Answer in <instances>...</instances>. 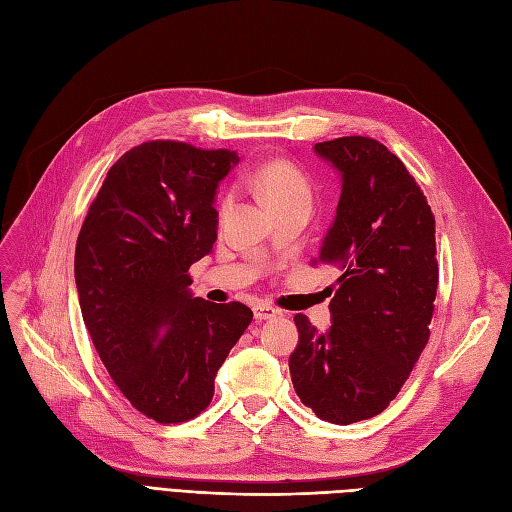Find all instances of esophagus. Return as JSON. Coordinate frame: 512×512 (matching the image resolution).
<instances>
[{"mask_svg":"<svg viewBox=\"0 0 512 512\" xmlns=\"http://www.w3.org/2000/svg\"><path fill=\"white\" fill-rule=\"evenodd\" d=\"M278 314H280L278 310L271 308V306H265V303H258V306H254L256 321H269V319H273V316H278Z\"/></svg>","mask_w":512,"mask_h":512,"instance_id":"esophagus-1","label":"esophagus"}]
</instances>
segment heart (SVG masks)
I'll return each instance as SVG.
<instances>
[{
    "label": "heart",
    "mask_w": 512,
    "mask_h": 512,
    "mask_svg": "<svg viewBox=\"0 0 512 512\" xmlns=\"http://www.w3.org/2000/svg\"><path fill=\"white\" fill-rule=\"evenodd\" d=\"M254 187L260 193V198L265 200L271 211L282 209L286 204L295 202H308L312 200V189L308 178L303 172L284 159H273L262 163L260 168L254 172ZM230 200H222V211L228 209Z\"/></svg>",
    "instance_id": "heart-1"
}]
</instances>
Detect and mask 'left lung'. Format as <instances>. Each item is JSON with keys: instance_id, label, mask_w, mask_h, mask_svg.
I'll return each instance as SVG.
<instances>
[{"instance_id": "obj_1", "label": "left lung", "mask_w": 512, "mask_h": 512, "mask_svg": "<svg viewBox=\"0 0 512 512\" xmlns=\"http://www.w3.org/2000/svg\"><path fill=\"white\" fill-rule=\"evenodd\" d=\"M314 150L342 181L319 252L340 278L327 331L295 316L299 344L288 368L303 405L331 424H353L390 405L431 336L435 217L403 161L372 137Z\"/></svg>"}]
</instances>
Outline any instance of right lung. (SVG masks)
<instances>
[{
	"label": "right lung",
	"mask_w": 512,
	"mask_h": 512,
	"mask_svg": "<svg viewBox=\"0 0 512 512\" xmlns=\"http://www.w3.org/2000/svg\"><path fill=\"white\" fill-rule=\"evenodd\" d=\"M234 150L157 140L107 172L75 247L81 316L109 377L146 418L176 424L209 407L217 370L252 310L191 295L189 267L217 239L215 193Z\"/></svg>",
	"instance_id": "obj_1"
}]
</instances>
